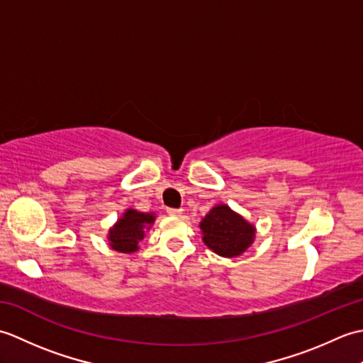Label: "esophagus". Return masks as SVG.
I'll use <instances>...</instances> for the list:
<instances>
[{
  "mask_svg": "<svg viewBox=\"0 0 363 363\" xmlns=\"http://www.w3.org/2000/svg\"><path fill=\"white\" fill-rule=\"evenodd\" d=\"M167 213L172 215V217H181L182 209H167Z\"/></svg>",
  "mask_w": 363,
  "mask_h": 363,
  "instance_id": "obj_1",
  "label": "esophagus"
}]
</instances>
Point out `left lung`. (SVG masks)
<instances>
[{"instance_id": "obj_1", "label": "left lung", "mask_w": 363, "mask_h": 363, "mask_svg": "<svg viewBox=\"0 0 363 363\" xmlns=\"http://www.w3.org/2000/svg\"><path fill=\"white\" fill-rule=\"evenodd\" d=\"M204 245L221 257H238L256 240V226L228 204H217L199 221Z\"/></svg>"}]
</instances>
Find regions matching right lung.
<instances>
[{"label": "right lung", "mask_w": 363, "mask_h": 363, "mask_svg": "<svg viewBox=\"0 0 363 363\" xmlns=\"http://www.w3.org/2000/svg\"><path fill=\"white\" fill-rule=\"evenodd\" d=\"M156 221L154 212H140L129 207L115 221L107 233V240L112 250L125 254H133L140 250V242Z\"/></svg>", "instance_id": "right-lung-1"}]
</instances>
